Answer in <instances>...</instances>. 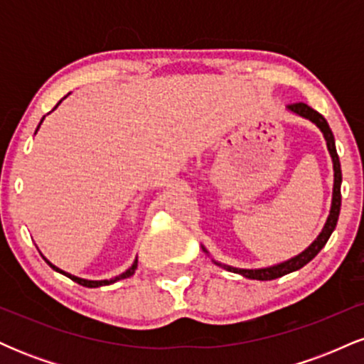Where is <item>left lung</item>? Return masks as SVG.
Wrapping results in <instances>:
<instances>
[{
  "mask_svg": "<svg viewBox=\"0 0 364 364\" xmlns=\"http://www.w3.org/2000/svg\"><path fill=\"white\" fill-rule=\"evenodd\" d=\"M289 109L292 112H296V114L303 116V118L310 119L311 123H315L316 127L321 129V133H323L325 140H327V147H328V152L330 156H332V162H333V195H332V207H330V215L327 219V223H325L323 229H321L320 236L316 237L313 243L308 246L306 250H304L303 253H299L298 257L291 258V260L284 262V263H279V265H274V267H267V269H257V270H246V269H236V267H228V265H220V263H217V265L224 267L225 270H229V272H235V274H241L245 275V277L248 279H257V281H272V279H277V277H282V275L286 274H291L294 272V270H299L301 267L306 265L308 262H311L313 258L318 255V252L321 248H323L325 243L328 241L330 235L333 232V229H336L337 225V219H339V212H341V183H342V173H341V162H339V156H337V150H336V140H333V133L332 129H330L327 119L323 118V116L320 114V112H316L315 109H311L308 104L304 102H296V104H289ZM203 252H207L205 248H203Z\"/></svg>",
  "mask_w": 364,
  "mask_h": 364,
  "instance_id": "obj_1",
  "label": "left lung"
}]
</instances>
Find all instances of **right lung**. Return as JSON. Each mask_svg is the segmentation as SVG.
<instances>
[{
	"label": "right lung",
	"instance_id": "1",
	"mask_svg": "<svg viewBox=\"0 0 364 364\" xmlns=\"http://www.w3.org/2000/svg\"><path fill=\"white\" fill-rule=\"evenodd\" d=\"M61 102V101H60ZM58 102V104H60ZM56 104V106H58ZM41 123H43V121H41ZM44 258V257H43ZM46 260V258H44ZM46 263H48L49 267H53V270H56V272H60V274H63V275H66V277H70L72 279L73 282H77V284H80V286H85V287H99V286H107V284H112V282H116V281H119V279H127V277H129V275H133L135 274V269H136V260H135V263H133L132 267H129V269L127 270V272H123L121 275H118V277H114V279H111V281H85V279H80V277H75V275H72V274H66V272H63V270H60L58 269V267H54L51 262L49 260H46Z\"/></svg>",
	"mask_w": 364,
	"mask_h": 364
}]
</instances>
